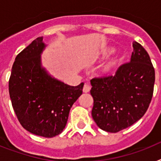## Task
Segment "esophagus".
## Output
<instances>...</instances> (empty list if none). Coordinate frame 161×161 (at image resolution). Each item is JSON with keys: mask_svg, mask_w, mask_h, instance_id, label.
Wrapping results in <instances>:
<instances>
[{"mask_svg": "<svg viewBox=\"0 0 161 161\" xmlns=\"http://www.w3.org/2000/svg\"><path fill=\"white\" fill-rule=\"evenodd\" d=\"M90 89H91L90 85L88 84V83H85L84 86H83V92H84V93H88V92L90 91Z\"/></svg>", "mask_w": 161, "mask_h": 161, "instance_id": "obj_1", "label": "esophagus"}]
</instances>
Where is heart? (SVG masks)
<instances>
[{
	"label": "heart",
	"instance_id": "obj_1",
	"mask_svg": "<svg viewBox=\"0 0 161 161\" xmlns=\"http://www.w3.org/2000/svg\"><path fill=\"white\" fill-rule=\"evenodd\" d=\"M114 48H113V47H108V48H106L105 50H103V53H102V58H108V56H110L112 53H114ZM112 65V63H108L107 66L105 67V70H108L109 68Z\"/></svg>",
	"mask_w": 161,
	"mask_h": 161
}]
</instances>
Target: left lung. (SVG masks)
<instances>
[{"label":"left lung","instance_id":"8db88e82","mask_svg":"<svg viewBox=\"0 0 161 161\" xmlns=\"http://www.w3.org/2000/svg\"><path fill=\"white\" fill-rule=\"evenodd\" d=\"M133 48L130 63L120 66L114 75L90 80L92 117L107 132L117 133L137 122L152 98L155 69L150 56L137 42Z\"/></svg>","mask_w":161,"mask_h":161}]
</instances>
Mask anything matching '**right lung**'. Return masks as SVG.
Here are the masks:
<instances>
[{"label": "right lung", "mask_w": 161, "mask_h": 161, "mask_svg": "<svg viewBox=\"0 0 161 161\" xmlns=\"http://www.w3.org/2000/svg\"><path fill=\"white\" fill-rule=\"evenodd\" d=\"M42 39L36 38L16 56L9 93L21 126L33 135L53 138L64 130L84 83L69 86L49 74L42 66L41 54L47 47Z\"/></svg>", "instance_id": "add662e5"}]
</instances>
